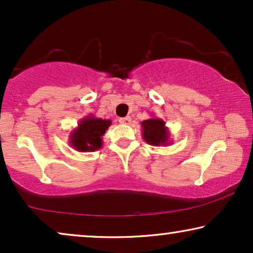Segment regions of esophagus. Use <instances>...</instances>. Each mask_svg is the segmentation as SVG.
I'll return each mask as SVG.
<instances>
[{"label":"esophagus","instance_id":"1","mask_svg":"<svg viewBox=\"0 0 253 253\" xmlns=\"http://www.w3.org/2000/svg\"><path fill=\"white\" fill-rule=\"evenodd\" d=\"M120 123L122 124H130L131 123V117L130 116H126V117H121L119 120Z\"/></svg>","mask_w":253,"mask_h":253}]
</instances>
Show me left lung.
I'll list each match as a JSON object with an SVG mask.
<instances>
[{
  "instance_id": "obj_1",
  "label": "left lung",
  "mask_w": 253,
  "mask_h": 253,
  "mask_svg": "<svg viewBox=\"0 0 253 253\" xmlns=\"http://www.w3.org/2000/svg\"><path fill=\"white\" fill-rule=\"evenodd\" d=\"M141 136L152 146H169L172 144L166 122L159 117H151L141 122Z\"/></svg>"
}]
</instances>
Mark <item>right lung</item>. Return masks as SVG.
Returning <instances> with one entry per match:
<instances>
[{
    "instance_id": "obj_1",
    "label": "right lung",
    "mask_w": 253,
    "mask_h": 253,
    "mask_svg": "<svg viewBox=\"0 0 253 253\" xmlns=\"http://www.w3.org/2000/svg\"><path fill=\"white\" fill-rule=\"evenodd\" d=\"M112 124L110 120L96 119L88 115L79 121L78 126L71 131L69 143L78 152H94L102 147V136Z\"/></svg>"
}]
</instances>
